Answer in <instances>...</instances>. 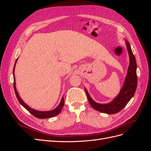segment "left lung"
I'll return each instance as SVG.
<instances>
[{
    "mask_svg": "<svg viewBox=\"0 0 151 151\" xmlns=\"http://www.w3.org/2000/svg\"><path fill=\"white\" fill-rule=\"evenodd\" d=\"M126 45L130 56V65L125 83L120 91V93L113 99V101L108 104H99L96 103L91 98L87 90L85 89L91 106L98 111L107 114H115L119 112L126 106L135 94L137 86V63L134 55L131 50L130 43L126 42Z\"/></svg>",
    "mask_w": 151,
    "mask_h": 151,
    "instance_id": "8db88e82",
    "label": "left lung"
}]
</instances>
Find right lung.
<instances>
[{"mask_svg":"<svg viewBox=\"0 0 151 151\" xmlns=\"http://www.w3.org/2000/svg\"><path fill=\"white\" fill-rule=\"evenodd\" d=\"M17 60H17H16L15 62V65H16V63ZM15 65L14 67V69H13V74H14V68H15ZM14 91H15V93L16 95V97L18 99V101L21 104H22V106L24 107L27 110H28L29 112H30V113H31L32 115H33L34 116L38 118H51L53 116H56L57 115H58L59 113H60L62 109L63 106V104H64V98H62V100H61V102L59 104L58 106L55 108L53 109L52 111H36L35 110V109H32L31 108H29L28 105H26L22 100L20 98L19 94H18L17 91L16 90V81H15V79H14Z\"/></svg>","mask_w":151,"mask_h":151,"instance_id":"1","label":"right lung"}]
</instances>
